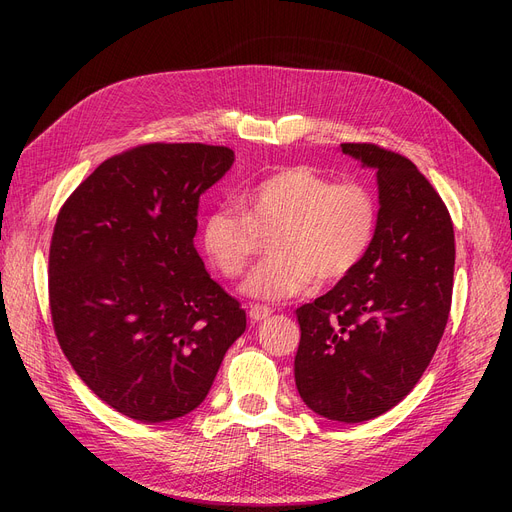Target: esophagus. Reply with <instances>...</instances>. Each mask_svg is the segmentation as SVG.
<instances>
[{
  "instance_id": "esophagus-1",
  "label": "esophagus",
  "mask_w": 512,
  "mask_h": 512,
  "mask_svg": "<svg viewBox=\"0 0 512 512\" xmlns=\"http://www.w3.org/2000/svg\"><path fill=\"white\" fill-rule=\"evenodd\" d=\"M272 315V309L270 307H263V305H251L249 309V317L251 321H263Z\"/></svg>"
}]
</instances>
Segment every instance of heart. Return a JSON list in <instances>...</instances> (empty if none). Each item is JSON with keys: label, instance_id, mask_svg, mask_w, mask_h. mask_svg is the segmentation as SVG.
I'll return each instance as SVG.
<instances>
[{"label": "heart", "instance_id": "1", "mask_svg": "<svg viewBox=\"0 0 512 512\" xmlns=\"http://www.w3.org/2000/svg\"><path fill=\"white\" fill-rule=\"evenodd\" d=\"M242 211L220 205L201 222V247L226 278L247 272L272 238L274 255L242 286L249 297L286 301L317 278L334 284L351 276L365 259L380 207L373 191L357 180L334 182L311 166L282 168L245 188Z\"/></svg>", "mask_w": 512, "mask_h": 512}]
</instances>
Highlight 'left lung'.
Masks as SVG:
<instances>
[{
    "instance_id": "left-lung-1",
    "label": "left lung",
    "mask_w": 512,
    "mask_h": 512,
    "mask_svg": "<svg viewBox=\"0 0 512 512\" xmlns=\"http://www.w3.org/2000/svg\"><path fill=\"white\" fill-rule=\"evenodd\" d=\"M340 147L378 170V230L351 276L297 309L294 382L317 415L361 423L396 407L436 353L452 301L454 230L411 159L373 143Z\"/></svg>"
}]
</instances>
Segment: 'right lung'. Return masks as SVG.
Masks as SVG:
<instances>
[{
    "instance_id": "obj_1",
    "label": "right lung",
    "mask_w": 512,
    "mask_h": 512,
    "mask_svg": "<svg viewBox=\"0 0 512 512\" xmlns=\"http://www.w3.org/2000/svg\"><path fill=\"white\" fill-rule=\"evenodd\" d=\"M232 161L220 145H139L105 159L58 213L53 330L78 378L130 419L195 411L247 328L195 249L199 199Z\"/></svg>"
}]
</instances>
